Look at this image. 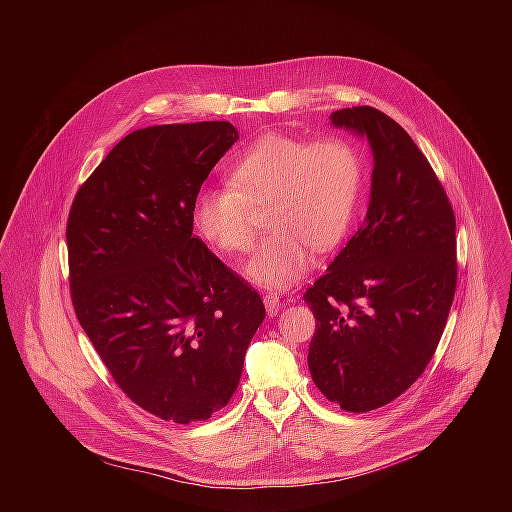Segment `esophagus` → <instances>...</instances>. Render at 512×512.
<instances>
[{"label":"esophagus","mask_w":512,"mask_h":512,"mask_svg":"<svg viewBox=\"0 0 512 512\" xmlns=\"http://www.w3.org/2000/svg\"><path fill=\"white\" fill-rule=\"evenodd\" d=\"M264 303H266V311L270 315H276L282 307V301H280V295L274 292L264 293Z\"/></svg>","instance_id":"esophagus-1"}]
</instances>
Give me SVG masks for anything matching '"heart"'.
I'll return each instance as SVG.
<instances>
[{
	"mask_svg": "<svg viewBox=\"0 0 512 512\" xmlns=\"http://www.w3.org/2000/svg\"><path fill=\"white\" fill-rule=\"evenodd\" d=\"M365 181L359 147L341 136L305 142L282 134L258 140L230 167V183L199 193V232L226 254H246L256 242L252 209H266L272 234L254 254L248 274L268 288L297 282L311 248L327 252L347 234Z\"/></svg>",
	"mask_w": 512,
	"mask_h": 512,
	"instance_id": "1",
	"label": "heart"
}]
</instances>
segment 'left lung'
<instances>
[{
    "label": "left lung",
    "mask_w": 512,
    "mask_h": 512,
    "mask_svg": "<svg viewBox=\"0 0 512 512\" xmlns=\"http://www.w3.org/2000/svg\"><path fill=\"white\" fill-rule=\"evenodd\" d=\"M374 155L366 219L303 293L315 315L307 365L323 396L370 412L404 394L438 349L457 286L453 207L408 132L372 106L331 114Z\"/></svg>",
    "instance_id": "obj_1"
}]
</instances>
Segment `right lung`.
I'll return each instance as SVG.
<instances>
[{"mask_svg": "<svg viewBox=\"0 0 512 512\" xmlns=\"http://www.w3.org/2000/svg\"><path fill=\"white\" fill-rule=\"evenodd\" d=\"M238 140L230 122L136 130L74 195V313L124 394L175 424L232 398L266 317L258 292L193 234L201 185Z\"/></svg>", "mask_w": 512, "mask_h": 512, "instance_id": "1", "label": "right lung"}]
</instances>
